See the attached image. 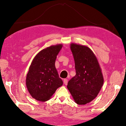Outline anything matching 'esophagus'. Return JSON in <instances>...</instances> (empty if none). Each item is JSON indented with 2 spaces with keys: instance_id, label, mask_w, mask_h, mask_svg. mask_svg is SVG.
<instances>
[{
  "instance_id": "1",
  "label": "esophagus",
  "mask_w": 126,
  "mask_h": 126,
  "mask_svg": "<svg viewBox=\"0 0 126 126\" xmlns=\"http://www.w3.org/2000/svg\"><path fill=\"white\" fill-rule=\"evenodd\" d=\"M67 81H68L67 79H63V83H64V84L65 85H66L67 84Z\"/></svg>"
}]
</instances>
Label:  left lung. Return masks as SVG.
I'll return each mask as SVG.
<instances>
[{
	"label": "left lung",
	"mask_w": 126,
	"mask_h": 126,
	"mask_svg": "<svg viewBox=\"0 0 126 126\" xmlns=\"http://www.w3.org/2000/svg\"><path fill=\"white\" fill-rule=\"evenodd\" d=\"M76 75L67 87L78 105H85L96 98L102 88L103 78L97 59L87 46L71 44Z\"/></svg>",
	"instance_id": "8db88e82"
}]
</instances>
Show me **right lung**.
Segmentation results:
<instances>
[{"label":"right lung","instance_id":"right-lung-1","mask_svg":"<svg viewBox=\"0 0 126 126\" xmlns=\"http://www.w3.org/2000/svg\"><path fill=\"white\" fill-rule=\"evenodd\" d=\"M63 45L51 46L40 51L33 59L26 79L28 91L37 101L49 100L63 82L55 66L56 56Z\"/></svg>","mask_w":126,"mask_h":126}]
</instances>
